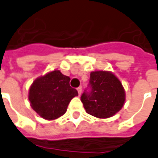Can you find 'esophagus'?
Returning <instances> with one entry per match:
<instances>
[{"label":"esophagus","instance_id":"34e87169","mask_svg":"<svg viewBox=\"0 0 158 158\" xmlns=\"http://www.w3.org/2000/svg\"><path fill=\"white\" fill-rule=\"evenodd\" d=\"M77 90H78L79 95H80V94H81V93H82V88H81V87H79V88L77 89Z\"/></svg>","mask_w":158,"mask_h":158}]
</instances>
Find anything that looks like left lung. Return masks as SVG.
Returning <instances> with one entry per match:
<instances>
[{
  "instance_id": "left-lung-1",
  "label": "left lung",
  "mask_w": 158,
  "mask_h": 158,
  "mask_svg": "<svg viewBox=\"0 0 158 158\" xmlns=\"http://www.w3.org/2000/svg\"><path fill=\"white\" fill-rule=\"evenodd\" d=\"M89 86L90 91L84 92L81 95V101L88 114L106 119L115 115L123 107L126 92L120 79L112 72H91Z\"/></svg>"
}]
</instances>
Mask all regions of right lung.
Wrapping results in <instances>:
<instances>
[{
    "label": "right lung",
    "instance_id": "obj_1",
    "mask_svg": "<svg viewBox=\"0 0 158 158\" xmlns=\"http://www.w3.org/2000/svg\"><path fill=\"white\" fill-rule=\"evenodd\" d=\"M69 81V76L57 69L37 78L28 92L32 110L48 121H53L64 115L70 100L78 95V91L70 86Z\"/></svg>",
    "mask_w": 158,
    "mask_h": 158
}]
</instances>
